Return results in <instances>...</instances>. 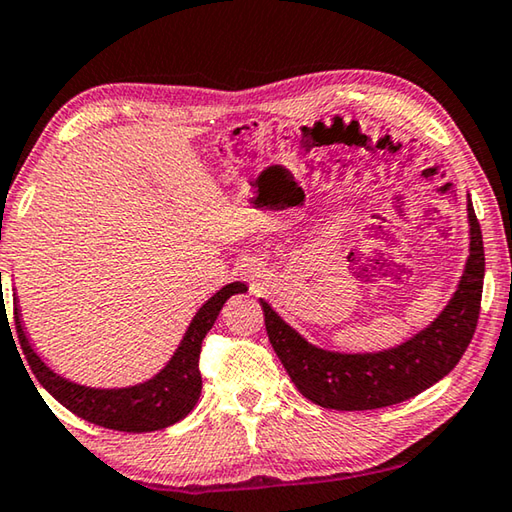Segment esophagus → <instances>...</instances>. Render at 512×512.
<instances>
[{"instance_id":"esophagus-1","label":"esophagus","mask_w":512,"mask_h":512,"mask_svg":"<svg viewBox=\"0 0 512 512\" xmlns=\"http://www.w3.org/2000/svg\"><path fill=\"white\" fill-rule=\"evenodd\" d=\"M245 279L249 281L251 290H256V288H258V274H251V272H247V274H245Z\"/></svg>"}]
</instances>
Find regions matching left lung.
Masks as SVG:
<instances>
[{"label": "left lung", "mask_w": 512, "mask_h": 512, "mask_svg": "<svg viewBox=\"0 0 512 512\" xmlns=\"http://www.w3.org/2000/svg\"><path fill=\"white\" fill-rule=\"evenodd\" d=\"M468 218L470 258L459 290L432 326L391 351L366 355L324 351L308 344L261 301L274 353L303 396L319 407L337 411L380 409L418 396L459 364L477 330L486 272L481 227L470 200Z\"/></svg>", "instance_id": "left-lung-1"}]
</instances>
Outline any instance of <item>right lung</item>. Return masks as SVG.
Segmentation results:
<instances>
[{"label": "right lung", "instance_id": "right-lung-1", "mask_svg": "<svg viewBox=\"0 0 512 512\" xmlns=\"http://www.w3.org/2000/svg\"><path fill=\"white\" fill-rule=\"evenodd\" d=\"M242 292H247L245 283H229L220 292H215L193 317L182 344L175 351L173 360L166 364V369L157 373L152 380L128 389H89L53 373L35 355L29 339H26L17 308H13L15 330L33 375L71 414H76L87 420V423H94L98 427L116 429V432H155V429L175 425L177 420L188 416V411L195 407L202 391V339L215 324V319H218L227 299Z\"/></svg>", "mask_w": 512, "mask_h": 512}]
</instances>
